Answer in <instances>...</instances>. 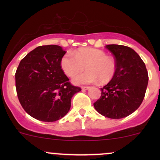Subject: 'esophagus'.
<instances>
[{"instance_id":"esophagus-1","label":"esophagus","mask_w":160,"mask_h":160,"mask_svg":"<svg viewBox=\"0 0 160 160\" xmlns=\"http://www.w3.org/2000/svg\"><path fill=\"white\" fill-rule=\"evenodd\" d=\"M89 89V86H82V91H86L87 89Z\"/></svg>"}]
</instances>
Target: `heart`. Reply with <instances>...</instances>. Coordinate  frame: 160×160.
Segmentation results:
<instances>
[{"mask_svg":"<svg viewBox=\"0 0 160 160\" xmlns=\"http://www.w3.org/2000/svg\"><path fill=\"white\" fill-rule=\"evenodd\" d=\"M87 71L75 76L72 81L75 84L96 82L104 83L111 80L116 72L115 61L101 49L82 48L68 52L62 57L61 67L65 74L73 77L84 69Z\"/></svg>","mask_w":160,"mask_h":160,"instance_id":"1","label":"heart"}]
</instances>
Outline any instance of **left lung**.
Instances as JSON below:
<instances>
[{
  "label": "left lung",
  "instance_id": "obj_1",
  "mask_svg": "<svg viewBox=\"0 0 160 160\" xmlns=\"http://www.w3.org/2000/svg\"><path fill=\"white\" fill-rule=\"evenodd\" d=\"M105 48L114 56L116 72L111 81L101 89L100 98L93 104L100 114L121 119L132 113L142 103L148 73L141 57L130 47L110 44Z\"/></svg>",
  "mask_w": 160,
  "mask_h": 160
}]
</instances>
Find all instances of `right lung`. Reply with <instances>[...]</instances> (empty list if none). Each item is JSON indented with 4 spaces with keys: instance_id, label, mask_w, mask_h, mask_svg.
Instances as JSON below:
<instances>
[{
    "instance_id": "obj_1",
    "label": "right lung",
    "mask_w": 160,
    "mask_h": 160,
    "mask_svg": "<svg viewBox=\"0 0 160 160\" xmlns=\"http://www.w3.org/2000/svg\"><path fill=\"white\" fill-rule=\"evenodd\" d=\"M66 52L57 45L40 46L20 62L16 72V87L22 107L36 120L54 122L65 116L71 98L81 91L72 86L62 71Z\"/></svg>"
}]
</instances>
